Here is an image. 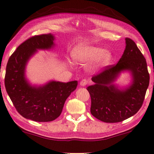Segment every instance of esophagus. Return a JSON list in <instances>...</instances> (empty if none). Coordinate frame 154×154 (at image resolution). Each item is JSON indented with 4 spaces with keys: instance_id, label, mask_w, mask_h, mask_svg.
Wrapping results in <instances>:
<instances>
[{
    "instance_id": "34e87169",
    "label": "esophagus",
    "mask_w": 154,
    "mask_h": 154,
    "mask_svg": "<svg viewBox=\"0 0 154 154\" xmlns=\"http://www.w3.org/2000/svg\"><path fill=\"white\" fill-rule=\"evenodd\" d=\"M88 83H89L88 80L86 79H82V81H81L80 85H82V86H85V85H86L88 84Z\"/></svg>"
}]
</instances>
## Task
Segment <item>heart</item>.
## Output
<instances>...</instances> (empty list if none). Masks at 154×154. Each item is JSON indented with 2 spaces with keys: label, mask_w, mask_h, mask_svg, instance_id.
<instances>
[{
  "label": "heart",
  "mask_w": 154,
  "mask_h": 154,
  "mask_svg": "<svg viewBox=\"0 0 154 154\" xmlns=\"http://www.w3.org/2000/svg\"><path fill=\"white\" fill-rule=\"evenodd\" d=\"M75 60L85 62L96 58V66L107 64L111 60V54L108 50H102L97 47L82 44L75 49L72 53Z\"/></svg>",
  "instance_id": "obj_1"
}]
</instances>
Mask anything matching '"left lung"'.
<instances>
[{
    "mask_svg": "<svg viewBox=\"0 0 154 154\" xmlns=\"http://www.w3.org/2000/svg\"><path fill=\"white\" fill-rule=\"evenodd\" d=\"M126 49L116 64L108 65L93 76L96 83L87 88L91 97L90 112L94 117L106 123H116L136 114L144 101L149 83V74L144 56L131 38H126ZM132 72L134 83L120 91L112 84L120 71Z\"/></svg>",
    "mask_w": 154,
    "mask_h": 154,
    "instance_id": "1",
    "label": "left lung"
}]
</instances>
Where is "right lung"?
<instances>
[{
  "label": "right lung",
  "mask_w": 154,
  "mask_h": 154,
  "mask_svg": "<svg viewBox=\"0 0 154 154\" xmlns=\"http://www.w3.org/2000/svg\"><path fill=\"white\" fill-rule=\"evenodd\" d=\"M54 36L35 35L17 47L7 62L5 86L21 116L40 122L53 121L60 116L66 98L77 86V81L51 82L43 87H32L24 77L26 64L38 49H50Z\"/></svg>",
  "instance_id": "obj_1"
}]
</instances>
